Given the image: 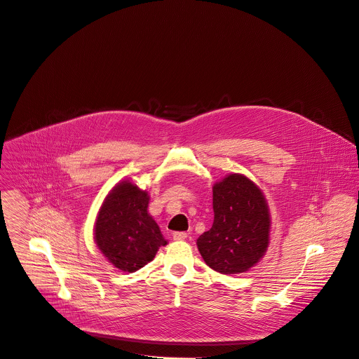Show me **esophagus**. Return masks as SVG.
Returning <instances> with one entry per match:
<instances>
[{"label": "esophagus", "instance_id": "34e87169", "mask_svg": "<svg viewBox=\"0 0 359 359\" xmlns=\"http://www.w3.org/2000/svg\"><path fill=\"white\" fill-rule=\"evenodd\" d=\"M186 238H187V233H184V231H176V233H173V240L180 241V240H186Z\"/></svg>", "mask_w": 359, "mask_h": 359}]
</instances>
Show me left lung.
<instances>
[{"instance_id": "obj_1", "label": "left lung", "mask_w": 359, "mask_h": 359, "mask_svg": "<svg viewBox=\"0 0 359 359\" xmlns=\"http://www.w3.org/2000/svg\"><path fill=\"white\" fill-rule=\"evenodd\" d=\"M215 222L196 241L206 264L240 274L257 264L270 244L271 216L263 190L241 173L213 184Z\"/></svg>"}]
</instances>
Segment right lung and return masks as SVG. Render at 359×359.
<instances>
[{
	"mask_svg": "<svg viewBox=\"0 0 359 359\" xmlns=\"http://www.w3.org/2000/svg\"><path fill=\"white\" fill-rule=\"evenodd\" d=\"M149 193L130 180L119 182L97 212L93 238L104 257L118 270L135 273L155 259L166 245L158 223L149 212Z\"/></svg>",
	"mask_w": 359,
	"mask_h": 359,
	"instance_id": "right-lung-1",
	"label": "right lung"
}]
</instances>
